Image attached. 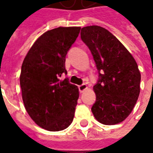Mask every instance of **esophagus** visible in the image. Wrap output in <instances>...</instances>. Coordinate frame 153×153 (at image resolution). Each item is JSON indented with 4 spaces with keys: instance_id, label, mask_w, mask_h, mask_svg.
Wrapping results in <instances>:
<instances>
[{
    "instance_id": "obj_1",
    "label": "esophagus",
    "mask_w": 153,
    "mask_h": 153,
    "mask_svg": "<svg viewBox=\"0 0 153 153\" xmlns=\"http://www.w3.org/2000/svg\"><path fill=\"white\" fill-rule=\"evenodd\" d=\"M88 88V86H87V84L85 83H83V84H81L79 86V90L80 93H83V91H85V90Z\"/></svg>"
}]
</instances>
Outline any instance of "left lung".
I'll return each instance as SVG.
<instances>
[{
  "label": "left lung",
  "mask_w": 153,
  "mask_h": 153,
  "mask_svg": "<svg viewBox=\"0 0 153 153\" xmlns=\"http://www.w3.org/2000/svg\"><path fill=\"white\" fill-rule=\"evenodd\" d=\"M81 39L91 51L99 79L93 86L94 117L103 125L125 120L134 109L140 93L141 74L134 58L106 28L93 25L81 29Z\"/></svg>",
  "instance_id": "1"
}]
</instances>
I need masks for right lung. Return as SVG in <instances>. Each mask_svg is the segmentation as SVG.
<instances>
[{
	"label": "right lung",
	"instance_id": "add662e5",
	"mask_svg": "<svg viewBox=\"0 0 153 153\" xmlns=\"http://www.w3.org/2000/svg\"><path fill=\"white\" fill-rule=\"evenodd\" d=\"M80 27H59L36 40L23 61L19 77L22 98L32 120L44 129L60 131L72 123L79 88L60 79L66 74L65 56Z\"/></svg>",
	"mask_w": 153,
	"mask_h": 153
}]
</instances>
